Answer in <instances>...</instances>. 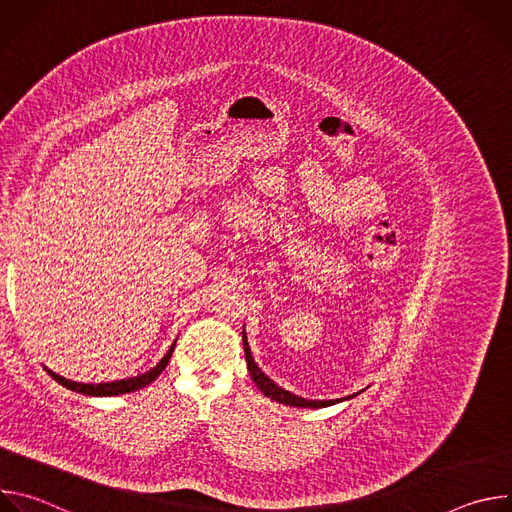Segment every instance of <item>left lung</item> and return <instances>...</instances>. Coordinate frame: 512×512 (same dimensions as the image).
I'll use <instances>...</instances> for the list:
<instances>
[{
	"instance_id": "obj_1",
	"label": "left lung",
	"mask_w": 512,
	"mask_h": 512,
	"mask_svg": "<svg viewBox=\"0 0 512 512\" xmlns=\"http://www.w3.org/2000/svg\"><path fill=\"white\" fill-rule=\"evenodd\" d=\"M243 348H245L247 369H249V375H251L253 383L257 385V389H259L265 397H269V399H273V401H277V403H283V405H289V407H302V409H320V407H330V405H336V403H342V401H350L352 397L358 395V393H352V395H348V397L320 401V399H304V397H300V395L289 393V391L281 389L277 383H273V381L259 369V364L255 362V358H253V354H251V348H249L245 330H243ZM362 391H364V389H362ZM362 391H360V393H362Z\"/></svg>"
}]
</instances>
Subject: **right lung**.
Wrapping results in <instances>:
<instances>
[{
	"mask_svg": "<svg viewBox=\"0 0 512 512\" xmlns=\"http://www.w3.org/2000/svg\"><path fill=\"white\" fill-rule=\"evenodd\" d=\"M174 346H176V340L174 344L168 348V352L164 354V358L156 364L154 369L145 371L137 377H129V379H121V381H109V383H79V381H70V379H64L56 373H52L48 367L46 373L62 387L70 389V391H77V393H83V395H91V397H115V395H123V393H133L137 389H143L145 385H150L152 381H156L160 377V373L168 367V362L172 358V352H174Z\"/></svg>",
	"mask_w": 512,
	"mask_h": 512,
	"instance_id": "add662e5",
	"label": "right lung"
}]
</instances>
